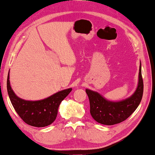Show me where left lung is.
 I'll return each mask as SVG.
<instances>
[{"instance_id":"8db88e82","label":"left lung","mask_w":155,"mask_h":155,"mask_svg":"<svg viewBox=\"0 0 155 155\" xmlns=\"http://www.w3.org/2000/svg\"><path fill=\"white\" fill-rule=\"evenodd\" d=\"M138 84L136 90L130 97L119 101L106 99L98 92L86 89L90 104V114L97 122L111 126L127 119L140 103L143 94V80L141 63L140 65Z\"/></svg>"}]
</instances>
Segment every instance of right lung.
I'll return each instance as SVG.
<instances>
[{"instance_id": "right-lung-1", "label": "right lung", "mask_w": 155, "mask_h": 155, "mask_svg": "<svg viewBox=\"0 0 155 155\" xmlns=\"http://www.w3.org/2000/svg\"><path fill=\"white\" fill-rule=\"evenodd\" d=\"M9 79L8 73L7 90L12 105L17 114L27 124L35 127H45L51 124L56 120L61 102L72 91V88H68L41 100H25L15 94Z\"/></svg>"}]
</instances>
